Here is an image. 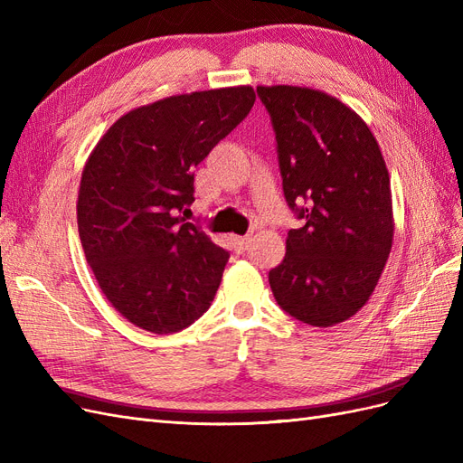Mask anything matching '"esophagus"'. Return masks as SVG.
Masks as SVG:
<instances>
[{
  "label": "esophagus",
  "mask_w": 463,
  "mask_h": 463,
  "mask_svg": "<svg viewBox=\"0 0 463 463\" xmlns=\"http://www.w3.org/2000/svg\"><path fill=\"white\" fill-rule=\"evenodd\" d=\"M232 241H233V247H235L237 253H243V250H247V247L250 243V237H247V235H233Z\"/></svg>",
  "instance_id": "obj_1"
}]
</instances>
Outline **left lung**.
Here are the masks:
<instances>
[{
  "instance_id": "left-lung-1",
  "label": "left lung",
  "mask_w": 463,
  "mask_h": 463,
  "mask_svg": "<svg viewBox=\"0 0 463 463\" xmlns=\"http://www.w3.org/2000/svg\"><path fill=\"white\" fill-rule=\"evenodd\" d=\"M276 131L289 208L286 257L269 279L278 305L305 325L352 318L381 279L394 240L386 162L369 125L309 87H257Z\"/></svg>"
}]
</instances>
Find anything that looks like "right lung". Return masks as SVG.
I'll return each mask as SVG.
<instances>
[{"label": "right lung", "instance_id": "right-lung-1", "mask_svg": "<svg viewBox=\"0 0 463 463\" xmlns=\"http://www.w3.org/2000/svg\"><path fill=\"white\" fill-rule=\"evenodd\" d=\"M255 104L249 85L167 96L121 116L82 167L77 223L111 307L152 334H174L213 303L230 255L177 216L193 170Z\"/></svg>", "mask_w": 463, "mask_h": 463}]
</instances>
